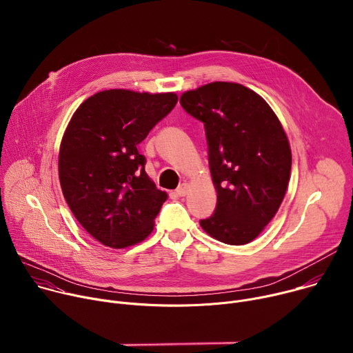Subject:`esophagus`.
I'll list each match as a JSON object with an SVG mask.
<instances>
[{
	"mask_svg": "<svg viewBox=\"0 0 353 353\" xmlns=\"http://www.w3.org/2000/svg\"><path fill=\"white\" fill-rule=\"evenodd\" d=\"M188 188H190V184H188V183H183L181 185H179V187H177L176 194H177V195H180V196H184V195L188 192Z\"/></svg>",
	"mask_w": 353,
	"mask_h": 353,
	"instance_id": "34e87169",
	"label": "esophagus"
}]
</instances>
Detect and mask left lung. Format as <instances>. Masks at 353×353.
<instances>
[{"instance_id": "1", "label": "left lung", "mask_w": 353, "mask_h": 353, "mask_svg": "<svg viewBox=\"0 0 353 353\" xmlns=\"http://www.w3.org/2000/svg\"><path fill=\"white\" fill-rule=\"evenodd\" d=\"M183 109L205 127L218 204L199 222L232 245L253 241L278 212L288 190L292 150L265 100L236 82H211L180 96Z\"/></svg>"}]
</instances>
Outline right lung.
I'll use <instances>...</instances> for the list:
<instances>
[{
  "instance_id": "1",
  "label": "right lung",
  "mask_w": 353,
  "mask_h": 353,
  "mask_svg": "<svg viewBox=\"0 0 353 353\" xmlns=\"http://www.w3.org/2000/svg\"><path fill=\"white\" fill-rule=\"evenodd\" d=\"M176 103L174 92L109 89L72 114L60 145V184L77 221L102 244L125 248L152 233L168 192L146 174L137 146Z\"/></svg>"
}]
</instances>
